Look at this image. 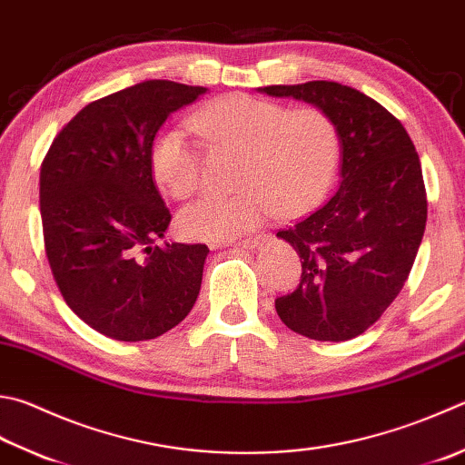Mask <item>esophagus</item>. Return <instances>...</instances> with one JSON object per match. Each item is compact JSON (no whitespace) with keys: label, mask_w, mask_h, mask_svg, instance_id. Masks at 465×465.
<instances>
[{"label":"esophagus","mask_w":465,"mask_h":465,"mask_svg":"<svg viewBox=\"0 0 465 465\" xmlns=\"http://www.w3.org/2000/svg\"><path fill=\"white\" fill-rule=\"evenodd\" d=\"M265 241V234H257V236H249V239H242L236 244H231V247H242V249H257L259 244ZM213 247H229V244L223 242V244H213Z\"/></svg>","instance_id":"34e87169"}]
</instances>
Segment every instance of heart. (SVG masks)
I'll return each instance as SVG.
<instances>
[{
    "instance_id": "heart-1",
    "label": "heart",
    "mask_w": 465,
    "mask_h": 465,
    "mask_svg": "<svg viewBox=\"0 0 465 465\" xmlns=\"http://www.w3.org/2000/svg\"><path fill=\"white\" fill-rule=\"evenodd\" d=\"M190 127L216 150L241 153L232 196H206L178 214L190 241L226 242L255 231L273 213L293 218L326 198L340 162L338 127L318 107L287 109L234 93L194 113ZM153 178L173 198L203 183V155L180 129H165L152 147Z\"/></svg>"
}]
</instances>
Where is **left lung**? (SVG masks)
I'll return each mask as SVG.
<instances>
[{
    "label": "left lung",
    "instance_id": "8db88e82",
    "mask_svg": "<svg viewBox=\"0 0 465 465\" xmlns=\"http://www.w3.org/2000/svg\"><path fill=\"white\" fill-rule=\"evenodd\" d=\"M326 111L341 143L340 188L279 231L302 259V282L275 300L289 330L320 341L361 336L395 302L427 223L421 162L401 121L371 96L331 81L262 86Z\"/></svg>",
    "mask_w": 465,
    "mask_h": 465
}]
</instances>
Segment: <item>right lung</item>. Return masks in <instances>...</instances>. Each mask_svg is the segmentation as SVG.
<instances>
[{"mask_svg": "<svg viewBox=\"0 0 465 465\" xmlns=\"http://www.w3.org/2000/svg\"><path fill=\"white\" fill-rule=\"evenodd\" d=\"M204 86L145 81L86 104L40 170L44 249L64 302L103 336L153 340L190 313L206 244L165 242L172 214L152 176L155 134Z\"/></svg>", "mask_w": 465, "mask_h": 465, "instance_id": "right-lung-1", "label": "right lung"}]
</instances>
